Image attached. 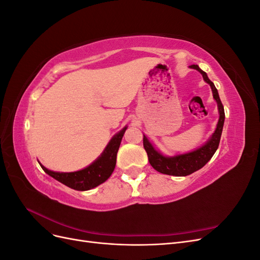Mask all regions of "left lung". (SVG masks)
Returning <instances> with one entry per match:
<instances>
[{
  "instance_id": "left-lung-1",
  "label": "left lung",
  "mask_w": 260,
  "mask_h": 260,
  "mask_svg": "<svg viewBox=\"0 0 260 260\" xmlns=\"http://www.w3.org/2000/svg\"><path fill=\"white\" fill-rule=\"evenodd\" d=\"M190 68L196 69L198 72H200L204 78V80L210 85L212 96L216 100L218 105L219 120L215 132L212 133V136L203 146L195 149L193 152L172 157L164 156L161 153L157 151V149H155V147L152 145L151 142H149L148 139L145 136H143V146L147 153L149 164H151V166L155 170L161 172L164 175L185 177L203 168L210 160L211 157L214 156L219 146L220 138H221L222 128L224 123V108L221 101H220L216 86L208 79L207 74L205 72H203L198 65H191Z\"/></svg>"
}]
</instances>
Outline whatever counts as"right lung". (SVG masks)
<instances>
[{"mask_svg": "<svg viewBox=\"0 0 260 260\" xmlns=\"http://www.w3.org/2000/svg\"><path fill=\"white\" fill-rule=\"evenodd\" d=\"M125 130H127V127H124L115 135L99 158L82 170L75 172H56L45 168L40 162L39 164L46 174L68 187L77 191L91 190V188L105 182L113 174L116 166L118 149H119Z\"/></svg>", "mask_w": 260, "mask_h": 260, "instance_id": "obj_1", "label": "right lung"}]
</instances>
